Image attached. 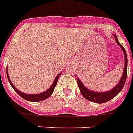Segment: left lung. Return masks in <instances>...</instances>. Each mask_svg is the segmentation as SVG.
<instances>
[{
    "label": "left lung",
    "mask_w": 133,
    "mask_h": 133,
    "mask_svg": "<svg viewBox=\"0 0 133 133\" xmlns=\"http://www.w3.org/2000/svg\"><path fill=\"white\" fill-rule=\"evenodd\" d=\"M113 36L115 37V40L117 44L119 45L121 49L122 50L124 55V71H123L122 76L121 79L119 80V83L115 85V87H113V89L107 91H102V92H99V91H94L92 90L87 89V87H85V85L83 84L81 81L77 78L76 81H77V83L79 87L80 91L83 95V96L87 100L91 101L93 102H96V103H99V104H102L108 101H109L111 99H113L114 97H115L121 91L122 88L124 86V84L126 83V76H127V65H128V59H127V55H126V50L123 47L121 44L119 42L117 39V36L113 34Z\"/></svg>",
    "instance_id": "8db88e82"
}]
</instances>
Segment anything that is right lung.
Masks as SVG:
<instances>
[{"label":"right lung","instance_id":"add662e5","mask_svg":"<svg viewBox=\"0 0 133 133\" xmlns=\"http://www.w3.org/2000/svg\"><path fill=\"white\" fill-rule=\"evenodd\" d=\"M61 72H60L54 80L53 83L52 84V85L49 87V89H48L46 91H44V92H42L40 94H25V93L22 92V91H19L18 89H17L15 87V86H14V85L12 84L10 78H9V76L8 72H7V78H8V81L10 83L11 86L13 87V89L15 90L17 94L18 95H20V96L22 98H24V100H28V101H31V102H39V101H42V100H44L47 99L48 98H49L50 96L52 95V94L53 93L54 89H55V87H56L57 85V81H58V79H59V76L61 75Z\"/></svg>","mask_w":133,"mask_h":133}]
</instances>
